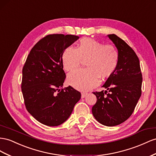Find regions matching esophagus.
<instances>
[{
	"label": "esophagus",
	"instance_id": "34e87169",
	"mask_svg": "<svg viewBox=\"0 0 156 156\" xmlns=\"http://www.w3.org/2000/svg\"><path fill=\"white\" fill-rule=\"evenodd\" d=\"M87 92H82V93H81V98H84L87 96Z\"/></svg>",
	"mask_w": 156,
	"mask_h": 156
}]
</instances>
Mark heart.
<instances>
[{
  "instance_id": "b5f03b06",
  "label": "heart",
  "mask_w": 156,
  "mask_h": 156,
  "mask_svg": "<svg viewBox=\"0 0 156 156\" xmlns=\"http://www.w3.org/2000/svg\"><path fill=\"white\" fill-rule=\"evenodd\" d=\"M82 60L87 68L79 69L68 77L69 85L79 90H88L114 73L119 62V53L112 44L92 38L85 37L79 41L76 48H66L62 53L63 68L68 72L76 69Z\"/></svg>"
}]
</instances>
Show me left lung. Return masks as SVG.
<instances>
[{
  "mask_svg": "<svg viewBox=\"0 0 156 156\" xmlns=\"http://www.w3.org/2000/svg\"><path fill=\"white\" fill-rule=\"evenodd\" d=\"M108 37L118 50L119 62L114 73L102 86L107 90L92 92L97 100L92 112L100 123L113 127L132 115L142 94V75L139 59L133 48L115 34Z\"/></svg>",
  "mask_w": 156,
  "mask_h": 156,
  "instance_id": "1",
  "label": "left lung"
}]
</instances>
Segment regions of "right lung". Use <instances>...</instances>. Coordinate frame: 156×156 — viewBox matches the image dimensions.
I'll return each instance as SVG.
<instances>
[{
	"label": "right lung",
	"mask_w": 156,
	"mask_h": 156,
	"mask_svg": "<svg viewBox=\"0 0 156 156\" xmlns=\"http://www.w3.org/2000/svg\"><path fill=\"white\" fill-rule=\"evenodd\" d=\"M79 38L73 35H47L32 48L23 67L25 106L36 120L45 125L62 124L81 98L80 92L72 87L60 88L66 77L62 53Z\"/></svg>",
	"instance_id": "add662e5"
}]
</instances>
